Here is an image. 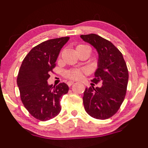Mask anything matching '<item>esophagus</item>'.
<instances>
[{"label": "esophagus", "mask_w": 148, "mask_h": 148, "mask_svg": "<svg viewBox=\"0 0 148 148\" xmlns=\"http://www.w3.org/2000/svg\"><path fill=\"white\" fill-rule=\"evenodd\" d=\"M73 84H74V82H73V81H69L67 82V84L69 86H71V85Z\"/></svg>", "instance_id": "1"}]
</instances>
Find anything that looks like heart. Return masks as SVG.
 Here are the masks:
<instances>
[{"instance_id":"1","label":"heart","mask_w":148,"mask_h":148,"mask_svg":"<svg viewBox=\"0 0 148 148\" xmlns=\"http://www.w3.org/2000/svg\"><path fill=\"white\" fill-rule=\"evenodd\" d=\"M86 48H88V49L91 50L90 47L86 46V45L79 44L76 46V50H77V52L82 49H86ZM85 73H86V71L84 70V69H73L66 71L65 73H64V76H65L66 77L69 78V79H75H75H80V78L82 77L83 74Z\"/></svg>"}]
</instances>
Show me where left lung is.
I'll use <instances>...</instances> for the list:
<instances>
[{"label":"left lung","instance_id":"8db88e82","mask_svg":"<svg viewBox=\"0 0 148 148\" xmlns=\"http://www.w3.org/2000/svg\"><path fill=\"white\" fill-rule=\"evenodd\" d=\"M80 37L98 51V68L91 82L102 83L100 88H86L83 96L84 109L94 119H107L116 114L125 97L129 79L127 64L121 51L108 40L95 34Z\"/></svg>","mask_w":148,"mask_h":148}]
</instances>
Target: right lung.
Listing matches in <instances>:
<instances>
[{"mask_svg":"<svg viewBox=\"0 0 148 148\" xmlns=\"http://www.w3.org/2000/svg\"><path fill=\"white\" fill-rule=\"evenodd\" d=\"M69 36L49 39L34 46L26 55L19 69L17 85L24 107L36 119L50 120L60 114V100L69 91L66 84H48L50 73Z\"/></svg>","mask_w":148,"mask_h":148,"instance_id":"right-lung-1","label":"right lung"}]
</instances>
